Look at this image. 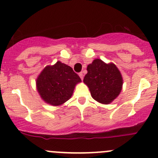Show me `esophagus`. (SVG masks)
Returning a JSON list of instances; mask_svg holds the SVG:
<instances>
[{
    "label": "esophagus",
    "instance_id": "obj_1",
    "mask_svg": "<svg viewBox=\"0 0 158 158\" xmlns=\"http://www.w3.org/2000/svg\"><path fill=\"white\" fill-rule=\"evenodd\" d=\"M79 77H80L81 79V80L83 81V79H84V75H83V73H82V72H81V73H79Z\"/></svg>",
    "mask_w": 158,
    "mask_h": 158
}]
</instances>
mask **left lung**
Masks as SVG:
<instances>
[{
  "mask_svg": "<svg viewBox=\"0 0 158 158\" xmlns=\"http://www.w3.org/2000/svg\"><path fill=\"white\" fill-rule=\"evenodd\" d=\"M88 73L84 83L88 87L91 97L98 102L109 105L112 102L123 89V79L118 67L95 59L87 67Z\"/></svg>",
  "mask_w": 158,
  "mask_h": 158,
  "instance_id": "1",
  "label": "left lung"
}]
</instances>
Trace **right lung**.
<instances>
[{
    "label": "right lung",
    "instance_id": "1",
    "mask_svg": "<svg viewBox=\"0 0 158 158\" xmlns=\"http://www.w3.org/2000/svg\"><path fill=\"white\" fill-rule=\"evenodd\" d=\"M81 82L70 66L57 61L48 65L36 78V89L41 98L52 106H62L71 98L75 86Z\"/></svg>",
    "mask_w": 158,
    "mask_h": 158
}]
</instances>
